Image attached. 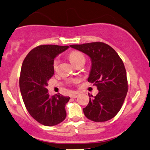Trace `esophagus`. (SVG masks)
I'll list each match as a JSON object with an SVG mask.
<instances>
[{
    "instance_id": "34e87169",
    "label": "esophagus",
    "mask_w": 150,
    "mask_h": 150,
    "mask_svg": "<svg viewBox=\"0 0 150 150\" xmlns=\"http://www.w3.org/2000/svg\"><path fill=\"white\" fill-rule=\"evenodd\" d=\"M79 96V93L77 92H73V93L71 94V98H77Z\"/></svg>"
}]
</instances>
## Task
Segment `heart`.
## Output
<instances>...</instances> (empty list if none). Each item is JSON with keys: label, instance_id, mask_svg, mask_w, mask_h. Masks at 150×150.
Returning <instances> with one entry per match:
<instances>
[{"label": "heart", "instance_id": "obj_1", "mask_svg": "<svg viewBox=\"0 0 150 150\" xmlns=\"http://www.w3.org/2000/svg\"><path fill=\"white\" fill-rule=\"evenodd\" d=\"M69 59L71 60V62L73 63L74 65L78 63V62L81 61H85L84 56L83 55V54L79 51H72V52L69 54ZM57 64H58V59H56L53 62V68L54 69L57 67Z\"/></svg>", "mask_w": 150, "mask_h": 150}]
</instances>
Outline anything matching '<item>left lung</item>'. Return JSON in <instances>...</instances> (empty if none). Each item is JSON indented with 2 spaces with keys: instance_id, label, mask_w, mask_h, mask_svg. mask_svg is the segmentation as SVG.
<instances>
[{
  "instance_id": "obj_1",
  "label": "left lung",
  "mask_w": 150,
  "mask_h": 150,
  "mask_svg": "<svg viewBox=\"0 0 150 150\" xmlns=\"http://www.w3.org/2000/svg\"><path fill=\"white\" fill-rule=\"evenodd\" d=\"M71 48L85 53L91 60L88 81L93 83L99 91L91 96L88 105L83 109L87 118L94 122L111 120L123 105L128 84L122 60L113 48L102 42L71 45Z\"/></svg>"
}]
</instances>
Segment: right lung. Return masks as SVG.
<instances>
[{"label": "right lung", "instance_id": "obj_1", "mask_svg": "<svg viewBox=\"0 0 150 150\" xmlns=\"http://www.w3.org/2000/svg\"><path fill=\"white\" fill-rule=\"evenodd\" d=\"M69 48L39 45L28 53L22 64L19 86L23 100L30 115L45 126L59 124L66 117L65 106L70 97L59 93L50 97L46 86L54 73V59Z\"/></svg>", "mask_w": 150, "mask_h": 150}]
</instances>
